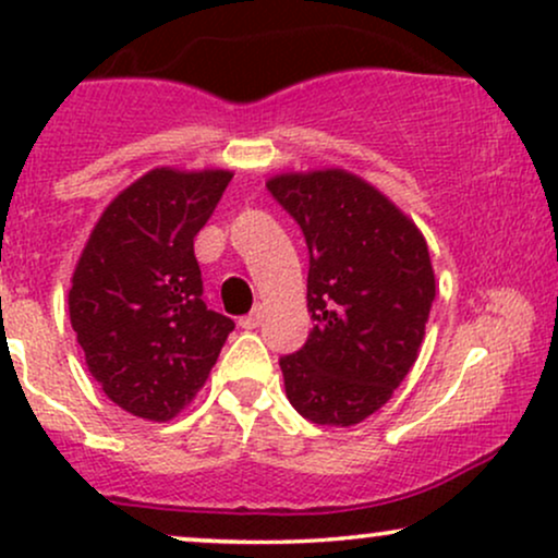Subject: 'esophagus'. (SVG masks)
<instances>
[{"instance_id":"esophagus-1","label":"esophagus","mask_w":558,"mask_h":558,"mask_svg":"<svg viewBox=\"0 0 558 558\" xmlns=\"http://www.w3.org/2000/svg\"><path fill=\"white\" fill-rule=\"evenodd\" d=\"M241 328L243 330H254V328H259L262 325V306H254L252 310V315H246V317H241Z\"/></svg>"}]
</instances>
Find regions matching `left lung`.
<instances>
[{"instance_id":"8db88e82","label":"left lung","mask_w":558,"mask_h":558,"mask_svg":"<svg viewBox=\"0 0 558 558\" xmlns=\"http://www.w3.org/2000/svg\"><path fill=\"white\" fill-rule=\"evenodd\" d=\"M267 191L310 248L315 325L299 351L280 356L286 396L315 425H356L417 362L435 299L427 243L396 204L345 170L286 172Z\"/></svg>"}]
</instances>
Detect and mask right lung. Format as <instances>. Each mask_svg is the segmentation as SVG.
<instances>
[{
  "instance_id": "add662e5",
  "label": "right lung",
  "mask_w": 558,
  "mask_h": 558,
  "mask_svg": "<svg viewBox=\"0 0 558 558\" xmlns=\"http://www.w3.org/2000/svg\"><path fill=\"white\" fill-rule=\"evenodd\" d=\"M233 172L157 168L128 185L92 230L70 288L88 373L136 417L168 422L196 396L235 323L207 310L196 233Z\"/></svg>"
}]
</instances>
